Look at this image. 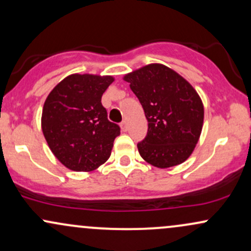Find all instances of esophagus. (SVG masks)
Returning a JSON list of instances; mask_svg holds the SVG:
<instances>
[{
	"instance_id": "obj_1",
	"label": "esophagus",
	"mask_w": 251,
	"mask_h": 251,
	"mask_svg": "<svg viewBox=\"0 0 251 251\" xmlns=\"http://www.w3.org/2000/svg\"><path fill=\"white\" fill-rule=\"evenodd\" d=\"M120 127H122L123 132H126L128 129V126H127V123H126V120H123L122 124H120Z\"/></svg>"
}]
</instances>
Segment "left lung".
<instances>
[{
    "mask_svg": "<svg viewBox=\"0 0 251 251\" xmlns=\"http://www.w3.org/2000/svg\"><path fill=\"white\" fill-rule=\"evenodd\" d=\"M142 103L148 134L137 144L144 160L166 169L185 162L201 132L203 103L197 92L175 71L152 63L125 75Z\"/></svg>",
    "mask_w": 251,
    "mask_h": 251,
    "instance_id": "obj_1",
    "label": "left lung"
}]
</instances>
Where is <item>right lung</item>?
Returning <instances> with one entry per match:
<instances>
[{
  "mask_svg": "<svg viewBox=\"0 0 251 251\" xmlns=\"http://www.w3.org/2000/svg\"><path fill=\"white\" fill-rule=\"evenodd\" d=\"M112 76L73 74L46 99L42 132L54 155L73 171H92L108 159L120 127L101 103Z\"/></svg>",
  "mask_w": 251,
  "mask_h": 251,
  "instance_id": "obj_1",
  "label": "right lung"
}]
</instances>
